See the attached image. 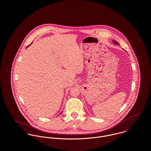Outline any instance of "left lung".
Returning a JSON list of instances; mask_svg holds the SVG:
<instances>
[{"mask_svg":"<svg viewBox=\"0 0 151 151\" xmlns=\"http://www.w3.org/2000/svg\"><path fill=\"white\" fill-rule=\"evenodd\" d=\"M113 42H114V43H115V44H118L119 45V43H117V42H116V41H113Z\"/></svg>","mask_w":151,"mask_h":151,"instance_id":"left-lung-1","label":"left lung"}]
</instances>
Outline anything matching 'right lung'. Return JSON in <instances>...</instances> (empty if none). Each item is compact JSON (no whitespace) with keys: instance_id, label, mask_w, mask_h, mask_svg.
Returning <instances> with one entry per match:
<instances>
[{"instance_id":"add662e5","label":"right lung","mask_w":151,"mask_h":151,"mask_svg":"<svg viewBox=\"0 0 151 151\" xmlns=\"http://www.w3.org/2000/svg\"><path fill=\"white\" fill-rule=\"evenodd\" d=\"M31 44H30V45H31ZM29 45H28V46H27V47H28V46H29ZM61 113H62V112H61Z\"/></svg>"}]
</instances>
